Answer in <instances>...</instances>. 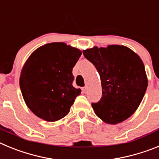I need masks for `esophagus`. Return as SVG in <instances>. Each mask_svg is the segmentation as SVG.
<instances>
[{"instance_id": "obj_1", "label": "esophagus", "mask_w": 159, "mask_h": 159, "mask_svg": "<svg viewBox=\"0 0 159 159\" xmlns=\"http://www.w3.org/2000/svg\"><path fill=\"white\" fill-rule=\"evenodd\" d=\"M82 91L84 93H87V92H88V87L85 86L84 88H82Z\"/></svg>"}]
</instances>
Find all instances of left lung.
Returning a JSON list of instances; mask_svg holds the SVG:
<instances>
[{
  "instance_id": "left-lung-1",
  "label": "left lung",
  "mask_w": 159,
  "mask_h": 159,
  "mask_svg": "<svg viewBox=\"0 0 159 159\" xmlns=\"http://www.w3.org/2000/svg\"><path fill=\"white\" fill-rule=\"evenodd\" d=\"M83 53L100 75L102 98L92 103L95 115L108 124H117L130 117L148 85L141 58L123 45L93 47Z\"/></svg>"
}]
</instances>
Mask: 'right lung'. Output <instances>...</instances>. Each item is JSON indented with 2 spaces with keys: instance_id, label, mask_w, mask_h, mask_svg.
<instances>
[{
  "instance_id": "add662e5",
  "label": "right lung",
  "mask_w": 159,
  "mask_h": 159,
  "mask_svg": "<svg viewBox=\"0 0 159 159\" xmlns=\"http://www.w3.org/2000/svg\"><path fill=\"white\" fill-rule=\"evenodd\" d=\"M82 52L63 42L36 49L24 64L20 87L28 107L48 122L61 119L69 113L80 88L72 86V68Z\"/></svg>"
}]
</instances>
